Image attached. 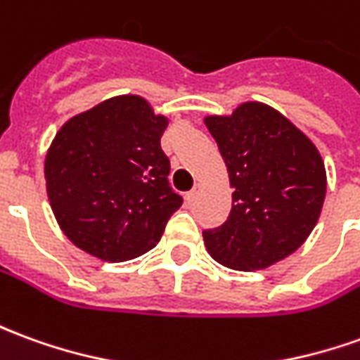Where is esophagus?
I'll use <instances>...</instances> for the list:
<instances>
[{"label":"esophagus","mask_w":360,"mask_h":360,"mask_svg":"<svg viewBox=\"0 0 360 360\" xmlns=\"http://www.w3.org/2000/svg\"><path fill=\"white\" fill-rule=\"evenodd\" d=\"M200 191H202V185H200V183H197V185H195V187L191 188V191H188V193H187L188 200H195V198H197L198 195H200Z\"/></svg>","instance_id":"1"}]
</instances>
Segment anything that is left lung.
Listing matches in <instances>:
<instances>
[{
  "label": "left lung",
  "mask_w": 360,
  "mask_h": 360,
  "mask_svg": "<svg viewBox=\"0 0 360 360\" xmlns=\"http://www.w3.org/2000/svg\"><path fill=\"white\" fill-rule=\"evenodd\" d=\"M228 167L232 210L205 245L236 271L267 269L302 245L320 218L328 177L318 148L265 103L205 117Z\"/></svg>",
  "instance_id": "1"
}]
</instances>
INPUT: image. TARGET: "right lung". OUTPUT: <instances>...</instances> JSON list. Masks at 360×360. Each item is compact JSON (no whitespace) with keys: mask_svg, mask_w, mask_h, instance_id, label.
I'll return each instance as SVG.
<instances>
[{"mask_svg":"<svg viewBox=\"0 0 360 360\" xmlns=\"http://www.w3.org/2000/svg\"><path fill=\"white\" fill-rule=\"evenodd\" d=\"M165 115L140 95H119L62 124L44 160L52 212L68 240L120 263L155 248L183 202L167 183Z\"/></svg>","mask_w":360,"mask_h":360,"instance_id":"obj_1","label":"right lung"}]
</instances>
